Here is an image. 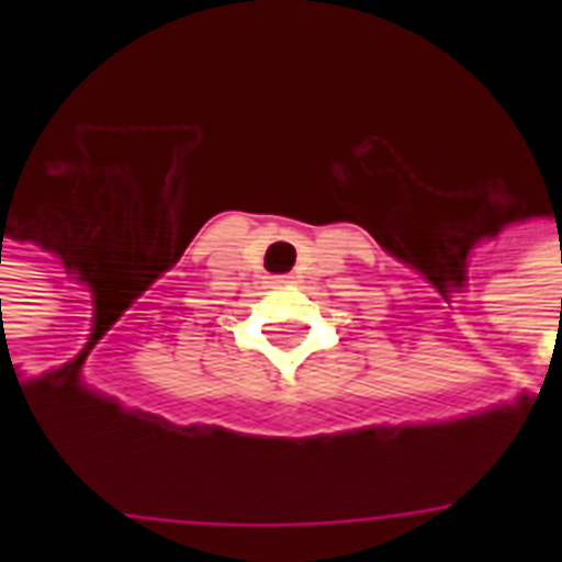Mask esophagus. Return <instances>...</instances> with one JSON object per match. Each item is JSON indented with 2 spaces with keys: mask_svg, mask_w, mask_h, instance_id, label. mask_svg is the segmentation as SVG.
I'll use <instances>...</instances> for the list:
<instances>
[{
  "mask_svg": "<svg viewBox=\"0 0 562 562\" xmlns=\"http://www.w3.org/2000/svg\"><path fill=\"white\" fill-rule=\"evenodd\" d=\"M282 282H289V277H273V285H282Z\"/></svg>",
  "mask_w": 562,
  "mask_h": 562,
  "instance_id": "obj_1",
  "label": "esophagus"
}]
</instances>
